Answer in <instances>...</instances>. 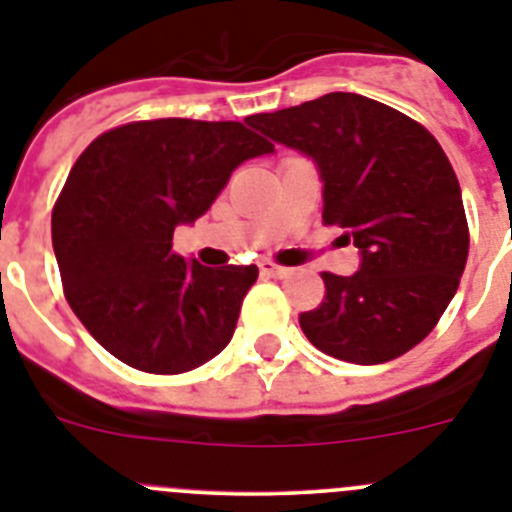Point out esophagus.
I'll list each match as a JSON object with an SVG mask.
<instances>
[{"mask_svg":"<svg viewBox=\"0 0 512 512\" xmlns=\"http://www.w3.org/2000/svg\"><path fill=\"white\" fill-rule=\"evenodd\" d=\"M259 269L264 277H274V279H284L289 274L287 266H279V264H274V261H261Z\"/></svg>","mask_w":512,"mask_h":512,"instance_id":"esophagus-1","label":"esophagus"}]
</instances>
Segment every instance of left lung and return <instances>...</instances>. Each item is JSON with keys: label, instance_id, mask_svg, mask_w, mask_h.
Segmentation results:
<instances>
[{"label": "left lung", "instance_id": "obj_1", "mask_svg": "<svg viewBox=\"0 0 512 512\" xmlns=\"http://www.w3.org/2000/svg\"><path fill=\"white\" fill-rule=\"evenodd\" d=\"M271 140L315 158L323 223L361 251L354 277L323 271L325 297L300 315L307 341L348 364L408 354L441 320L467 266L459 179L438 140L377 99L330 92L248 117Z\"/></svg>", "mask_w": 512, "mask_h": 512}]
</instances>
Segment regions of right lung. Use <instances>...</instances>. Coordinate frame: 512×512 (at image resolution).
<instances>
[{
    "mask_svg": "<svg viewBox=\"0 0 512 512\" xmlns=\"http://www.w3.org/2000/svg\"><path fill=\"white\" fill-rule=\"evenodd\" d=\"M274 143L243 122L138 120L76 158L51 217L63 295L122 364L182 374L233 336L256 266L187 264L174 228L194 223L246 158Z\"/></svg>",
    "mask_w": 512,
    "mask_h": 512,
    "instance_id": "add662e5",
    "label": "right lung"
}]
</instances>
